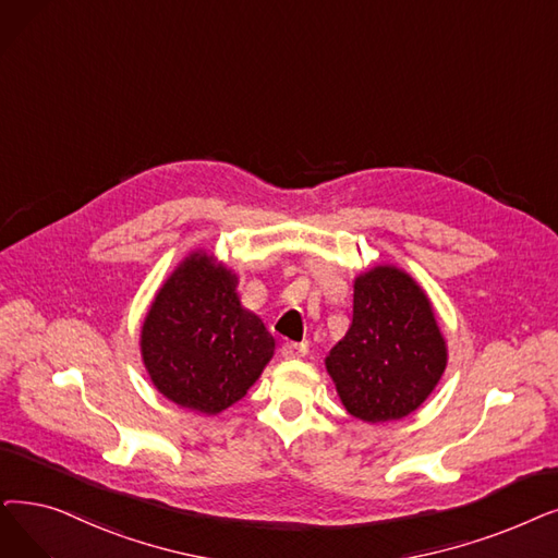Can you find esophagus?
<instances>
[{
	"label": "esophagus",
	"mask_w": 558,
	"mask_h": 558,
	"mask_svg": "<svg viewBox=\"0 0 558 558\" xmlns=\"http://www.w3.org/2000/svg\"><path fill=\"white\" fill-rule=\"evenodd\" d=\"M282 357H303L307 353L305 344H296V342H284L280 349Z\"/></svg>",
	"instance_id": "1"
}]
</instances>
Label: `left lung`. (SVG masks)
Wrapping results in <instances>:
<instances>
[{"mask_svg":"<svg viewBox=\"0 0 558 558\" xmlns=\"http://www.w3.org/2000/svg\"><path fill=\"white\" fill-rule=\"evenodd\" d=\"M447 349L422 289L392 266H376L353 287V322L326 357L349 413L362 422L401 420L438 385Z\"/></svg>","mask_w":558,"mask_h":558,"instance_id":"8db88e82","label":"left lung"}]
</instances>
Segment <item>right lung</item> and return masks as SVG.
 Listing matches in <instances>:
<instances>
[{"label":"right lung","instance_id":"right-lung-1","mask_svg":"<svg viewBox=\"0 0 558 558\" xmlns=\"http://www.w3.org/2000/svg\"><path fill=\"white\" fill-rule=\"evenodd\" d=\"M236 278L203 253L166 280L141 330L157 390L182 408L216 415L248 392L276 342L239 305Z\"/></svg>","mask_w":558,"mask_h":558}]
</instances>
